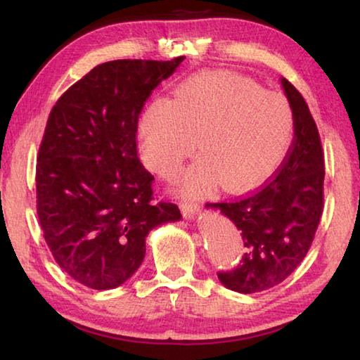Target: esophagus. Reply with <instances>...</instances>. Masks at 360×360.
I'll use <instances>...</instances> for the list:
<instances>
[{"instance_id":"1","label":"esophagus","mask_w":360,"mask_h":360,"mask_svg":"<svg viewBox=\"0 0 360 360\" xmlns=\"http://www.w3.org/2000/svg\"><path fill=\"white\" fill-rule=\"evenodd\" d=\"M181 211L186 219H193L200 212V205L195 202H182L181 203Z\"/></svg>"}]
</instances>
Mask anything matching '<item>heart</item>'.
<instances>
[{"instance_id": "heart-1", "label": "heart", "mask_w": 360, "mask_h": 360, "mask_svg": "<svg viewBox=\"0 0 360 360\" xmlns=\"http://www.w3.org/2000/svg\"><path fill=\"white\" fill-rule=\"evenodd\" d=\"M295 119L283 94L230 71H203L182 81L174 98H157L139 120L144 162L174 178L198 146L200 155L182 176V191L198 197L221 182L229 192L259 187L281 165L294 138Z\"/></svg>"}]
</instances>
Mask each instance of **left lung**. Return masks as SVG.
Here are the masks:
<instances>
[{
	"label": "left lung",
	"mask_w": 360,
	"mask_h": 360,
	"mask_svg": "<svg viewBox=\"0 0 360 360\" xmlns=\"http://www.w3.org/2000/svg\"><path fill=\"white\" fill-rule=\"evenodd\" d=\"M294 111V141L283 165L260 191L229 203H208L236 225L246 254L241 265L219 273L225 288L254 294L283 283L307 255L324 205V154L303 96L281 77Z\"/></svg>",
	"instance_id": "left-lung-1"
}]
</instances>
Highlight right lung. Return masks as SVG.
<instances>
[{
    "label": "right lung",
    "mask_w": 360,
    "mask_h": 360,
    "mask_svg": "<svg viewBox=\"0 0 360 360\" xmlns=\"http://www.w3.org/2000/svg\"><path fill=\"white\" fill-rule=\"evenodd\" d=\"M182 60L101 63L49 114L36 165L39 224L60 268L90 289L124 284L143 264L149 231L181 221L176 205L152 202L136 131L144 101Z\"/></svg>",
    "instance_id": "add662e5"
}]
</instances>
